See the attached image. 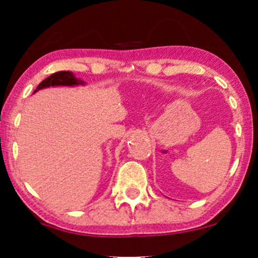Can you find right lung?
Returning <instances> with one entry per match:
<instances>
[{
  "instance_id": "right-lung-1",
  "label": "right lung",
  "mask_w": 258,
  "mask_h": 258,
  "mask_svg": "<svg viewBox=\"0 0 258 258\" xmlns=\"http://www.w3.org/2000/svg\"><path fill=\"white\" fill-rule=\"evenodd\" d=\"M76 84H84V82L82 80L76 79L74 74L70 72H57L42 81L34 93H36L37 90L42 89V88L55 86H76Z\"/></svg>"
}]
</instances>
